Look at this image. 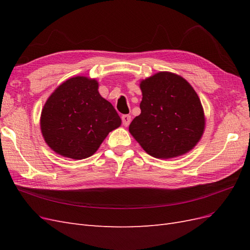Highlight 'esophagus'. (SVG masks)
<instances>
[{"instance_id":"1","label":"esophagus","mask_w":250,"mask_h":250,"mask_svg":"<svg viewBox=\"0 0 250 250\" xmlns=\"http://www.w3.org/2000/svg\"><path fill=\"white\" fill-rule=\"evenodd\" d=\"M122 122H123V125H124L125 127H127L128 125L130 124V122H131V117H130L129 115H124V116H122Z\"/></svg>"}]
</instances>
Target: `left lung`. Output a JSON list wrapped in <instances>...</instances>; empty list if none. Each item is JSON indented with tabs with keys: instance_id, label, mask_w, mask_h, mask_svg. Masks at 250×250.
<instances>
[{
	"instance_id": "left-lung-1",
	"label": "left lung",
	"mask_w": 250,
	"mask_h": 250,
	"mask_svg": "<svg viewBox=\"0 0 250 250\" xmlns=\"http://www.w3.org/2000/svg\"><path fill=\"white\" fill-rule=\"evenodd\" d=\"M141 115L129 132L146 152L160 160L181 156L197 145L206 117L197 93L185 78L158 72L140 82Z\"/></svg>"
}]
</instances>
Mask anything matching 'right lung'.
Segmentation results:
<instances>
[{
    "label": "right lung",
    "instance_id": "1",
    "mask_svg": "<svg viewBox=\"0 0 250 250\" xmlns=\"http://www.w3.org/2000/svg\"><path fill=\"white\" fill-rule=\"evenodd\" d=\"M98 88L96 79L76 76L48 98L42 110L41 130L55 153L72 160L92 156L108 133L121 126L118 112Z\"/></svg>",
    "mask_w": 250,
    "mask_h": 250
}]
</instances>
